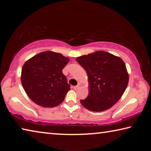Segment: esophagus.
Masks as SVG:
<instances>
[{"instance_id": "obj_1", "label": "esophagus", "mask_w": 151, "mask_h": 151, "mask_svg": "<svg viewBox=\"0 0 151 151\" xmlns=\"http://www.w3.org/2000/svg\"><path fill=\"white\" fill-rule=\"evenodd\" d=\"M81 87V85H80V84H78V85H76V86H73V88L75 89V90H77V89L80 88Z\"/></svg>"}]
</instances>
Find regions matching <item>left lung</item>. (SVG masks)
Wrapping results in <instances>:
<instances>
[{
	"label": "left lung",
	"instance_id": "1",
	"mask_svg": "<svg viewBox=\"0 0 151 151\" xmlns=\"http://www.w3.org/2000/svg\"><path fill=\"white\" fill-rule=\"evenodd\" d=\"M76 60L88 75L89 92L81 103L89 111H104L116 104L127 87L129 74L121 58L104 51L83 55Z\"/></svg>",
	"mask_w": 151,
	"mask_h": 151
}]
</instances>
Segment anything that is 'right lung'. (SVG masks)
<instances>
[{
	"mask_svg": "<svg viewBox=\"0 0 151 151\" xmlns=\"http://www.w3.org/2000/svg\"><path fill=\"white\" fill-rule=\"evenodd\" d=\"M69 58L60 53L45 51L28 60L21 72V83L29 98L43 107L62 103L70 86L62 70Z\"/></svg>",
	"mask_w": 151,
	"mask_h": 151,
	"instance_id": "right-lung-1",
	"label": "right lung"
}]
</instances>
